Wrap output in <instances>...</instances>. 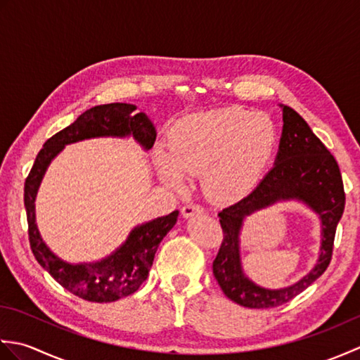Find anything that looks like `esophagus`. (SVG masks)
I'll return each instance as SVG.
<instances>
[{
    "label": "esophagus",
    "instance_id": "1",
    "mask_svg": "<svg viewBox=\"0 0 360 360\" xmlns=\"http://www.w3.org/2000/svg\"><path fill=\"white\" fill-rule=\"evenodd\" d=\"M202 212H204V209L201 207V205H198V204H186L184 207L181 209V213L186 218L193 217V215H196V213H202Z\"/></svg>",
    "mask_w": 360,
    "mask_h": 360
}]
</instances>
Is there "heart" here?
<instances>
[{
    "label": "heart",
    "mask_w": 360,
    "mask_h": 360,
    "mask_svg": "<svg viewBox=\"0 0 360 360\" xmlns=\"http://www.w3.org/2000/svg\"><path fill=\"white\" fill-rule=\"evenodd\" d=\"M277 141L269 116L241 106L190 114L174 122L167 148H159V172L179 190L187 178L202 174L205 195L217 204H231L257 187Z\"/></svg>",
    "instance_id": "heart-1"
}]
</instances>
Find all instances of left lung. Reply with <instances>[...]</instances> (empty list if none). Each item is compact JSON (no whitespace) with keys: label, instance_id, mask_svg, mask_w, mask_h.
Here are the masks:
<instances>
[{"label":"left lung","instance_id":"left-lung-1","mask_svg":"<svg viewBox=\"0 0 360 360\" xmlns=\"http://www.w3.org/2000/svg\"><path fill=\"white\" fill-rule=\"evenodd\" d=\"M283 108V131L275 164L254 192L223 209L219 223L224 238L213 262V275L232 302L246 308H275L292 300L322 275L333 257L335 229L345 209V192L338 160L312 133L304 119ZM297 199L307 203L323 221V246L318 264L308 276L283 290L255 285L242 272L239 232L243 218L278 200Z\"/></svg>","mask_w":360,"mask_h":360}]
</instances>
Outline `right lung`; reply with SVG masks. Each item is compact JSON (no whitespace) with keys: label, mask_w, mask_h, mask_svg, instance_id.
Returning a JSON list of instances; mask_svg holds the SVG:
<instances>
[{"label":"right lung","mask_w":360,"mask_h":360,"mask_svg":"<svg viewBox=\"0 0 360 360\" xmlns=\"http://www.w3.org/2000/svg\"><path fill=\"white\" fill-rule=\"evenodd\" d=\"M108 136H133L145 150H150L156 141V128L147 114L136 111L134 105L106 103L94 106L80 114L74 124L44 142L25 182L29 243L37 262L71 294L97 303L116 302L141 288L148 277L160 241L172 231L179 215V212L174 210L170 215L134 227L116 252L96 263L70 264L51 252L35 224V196L46 168L65 145Z\"/></svg>","instance_id":"1"}]
</instances>
